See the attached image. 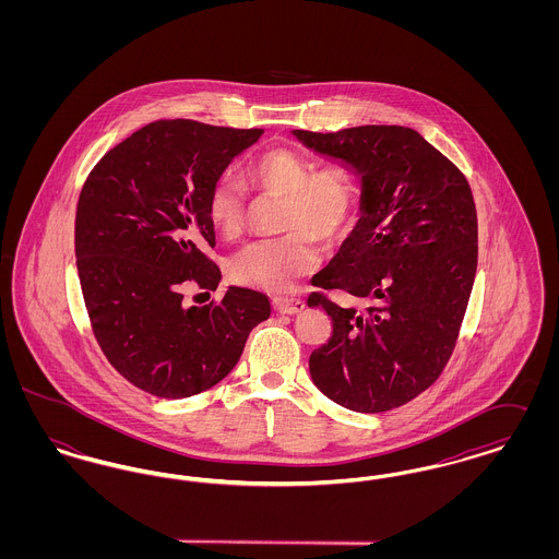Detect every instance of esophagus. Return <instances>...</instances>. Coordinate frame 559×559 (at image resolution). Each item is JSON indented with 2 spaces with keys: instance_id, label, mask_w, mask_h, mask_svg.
I'll return each mask as SVG.
<instances>
[{
  "instance_id": "esophagus-1",
  "label": "esophagus",
  "mask_w": 559,
  "mask_h": 559,
  "mask_svg": "<svg viewBox=\"0 0 559 559\" xmlns=\"http://www.w3.org/2000/svg\"><path fill=\"white\" fill-rule=\"evenodd\" d=\"M272 306L278 314H299L306 308V304L297 297H274Z\"/></svg>"
}]
</instances>
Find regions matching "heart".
<instances>
[{"label": "heart", "instance_id": "1", "mask_svg": "<svg viewBox=\"0 0 559 559\" xmlns=\"http://www.w3.org/2000/svg\"><path fill=\"white\" fill-rule=\"evenodd\" d=\"M249 187L285 199L281 239L249 242L230 260V276L264 292H289L319 266L314 240L331 247L346 239L354 226L360 185L358 174L344 160L314 163L292 148H270L247 160ZM207 215L224 237H237L245 224V190L230 176L213 182Z\"/></svg>", "mask_w": 559, "mask_h": 559}]
</instances>
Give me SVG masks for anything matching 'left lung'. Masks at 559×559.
<instances>
[{
    "label": "left lung",
    "mask_w": 559,
    "mask_h": 559,
    "mask_svg": "<svg viewBox=\"0 0 559 559\" xmlns=\"http://www.w3.org/2000/svg\"><path fill=\"white\" fill-rule=\"evenodd\" d=\"M295 135L362 176V217L333 262L312 278L333 320L310 374L326 399L385 413L417 399L456 346L478 267V213L467 178L426 138L402 126ZM340 288L368 301L342 309Z\"/></svg>",
    "instance_id": "8db88e82"
}]
</instances>
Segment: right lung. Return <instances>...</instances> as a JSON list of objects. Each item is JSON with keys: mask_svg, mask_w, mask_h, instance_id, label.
Wrapping results in <instances>:
<instances>
[{"mask_svg": "<svg viewBox=\"0 0 559 559\" xmlns=\"http://www.w3.org/2000/svg\"><path fill=\"white\" fill-rule=\"evenodd\" d=\"M264 133L159 119L112 146L81 188L75 255L92 333L112 369L159 399L197 396L239 362L270 317L267 295L230 287L187 308L182 289L215 292L207 249L213 182Z\"/></svg>", "mask_w": 559, "mask_h": 559, "instance_id": "1", "label": "right lung"}]
</instances>
